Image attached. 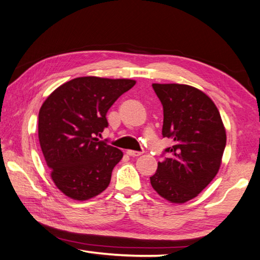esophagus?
<instances>
[{"instance_id": "obj_1", "label": "esophagus", "mask_w": 260, "mask_h": 260, "mask_svg": "<svg viewBox=\"0 0 260 260\" xmlns=\"http://www.w3.org/2000/svg\"><path fill=\"white\" fill-rule=\"evenodd\" d=\"M126 153L131 155V157H139V155L142 154V152H138V151H133V150H127Z\"/></svg>"}]
</instances>
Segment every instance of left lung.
<instances>
[{
    "label": "left lung",
    "mask_w": 260,
    "mask_h": 260,
    "mask_svg": "<svg viewBox=\"0 0 260 260\" xmlns=\"http://www.w3.org/2000/svg\"><path fill=\"white\" fill-rule=\"evenodd\" d=\"M164 108V138L171 153L150 177L153 190L172 204L196 198L219 171L226 131L218 109L200 89L185 84H152Z\"/></svg>",
    "instance_id": "left-lung-1"
}]
</instances>
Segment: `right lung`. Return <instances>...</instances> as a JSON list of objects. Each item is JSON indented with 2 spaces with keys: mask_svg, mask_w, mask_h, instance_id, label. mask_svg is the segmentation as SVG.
<instances>
[{
  "mask_svg": "<svg viewBox=\"0 0 260 260\" xmlns=\"http://www.w3.org/2000/svg\"><path fill=\"white\" fill-rule=\"evenodd\" d=\"M133 79L77 77L60 85L39 114V140L55 186L84 201L108 187L122 152L99 141L108 126L107 112Z\"/></svg>",
  "mask_w": 260,
  "mask_h": 260,
  "instance_id": "add662e5",
  "label": "right lung"
}]
</instances>
